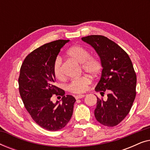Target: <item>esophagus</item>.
I'll list each match as a JSON object with an SVG mask.
<instances>
[{"label": "esophagus", "instance_id": "1", "mask_svg": "<svg viewBox=\"0 0 150 150\" xmlns=\"http://www.w3.org/2000/svg\"><path fill=\"white\" fill-rule=\"evenodd\" d=\"M85 97V95H76L75 96V98L76 100L78 99H81V98H83Z\"/></svg>", "mask_w": 150, "mask_h": 150}]
</instances>
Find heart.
Instances as JSON below:
<instances>
[{"instance_id":"obj_1","label":"heart","mask_w":150,"mask_h":150,"mask_svg":"<svg viewBox=\"0 0 150 150\" xmlns=\"http://www.w3.org/2000/svg\"><path fill=\"white\" fill-rule=\"evenodd\" d=\"M67 55L77 62L82 63V68L89 74L96 76L101 72L102 69V61L95 57L90 56L89 52L83 47L74 46L69 48L67 52ZM62 59L57 56L53 63V72L55 77L61 79L63 77L62 70ZM91 80L89 76L84 75L76 79H74L67 84V89L71 93H82L87 89L88 85H90Z\"/></svg>"}]
</instances>
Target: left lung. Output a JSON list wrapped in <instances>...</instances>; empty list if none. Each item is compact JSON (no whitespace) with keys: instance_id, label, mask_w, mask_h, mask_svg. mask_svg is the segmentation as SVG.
Segmentation results:
<instances>
[{"instance_id":"8db88e82","label":"left lung","mask_w":150,"mask_h":150,"mask_svg":"<svg viewBox=\"0 0 150 150\" xmlns=\"http://www.w3.org/2000/svg\"><path fill=\"white\" fill-rule=\"evenodd\" d=\"M82 40L93 47L99 55L103 69L95 88L106 101L97 97L95 110L98 122L108 127L120 124L129 113L136 97L137 75L128 54L112 40L102 35H89Z\"/></svg>"}]
</instances>
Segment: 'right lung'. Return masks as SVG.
<instances>
[{"instance_id": "add662e5", "label": "right lung", "mask_w": 150, "mask_h": 150, "mask_svg": "<svg viewBox=\"0 0 150 150\" xmlns=\"http://www.w3.org/2000/svg\"><path fill=\"white\" fill-rule=\"evenodd\" d=\"M69 40H59L39 47L28 54L20 67L18 79L20 95L26 109L37 124L50 131L66 126L73 113L76 99L65 96L55 86L53 63L61 48ZM62 96V102L54 104L52 95Z\"/></svg>"}]
</instances>
